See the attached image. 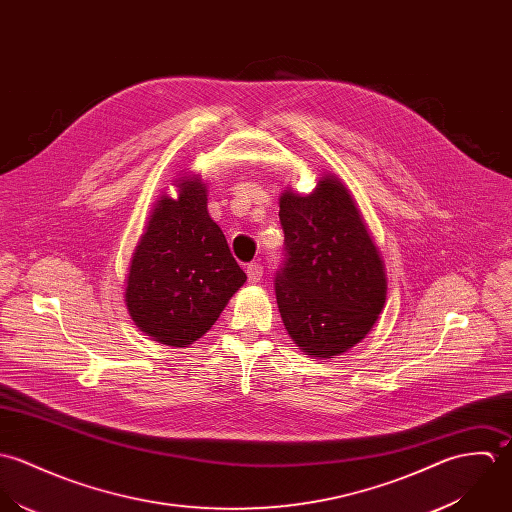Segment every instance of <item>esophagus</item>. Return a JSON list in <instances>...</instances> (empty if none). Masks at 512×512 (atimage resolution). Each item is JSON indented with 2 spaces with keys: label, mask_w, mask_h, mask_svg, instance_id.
<instances>
[{
  "label": "esophagus",
  "mask_w": 512,
  "mask_h": 512,
  "mask_svg": "<svg viewBox=\"0 0 512 512\" xmlns=\"http://www.w3.org/2000/svg\"><path fill=\"white\" fill-rule=\"evenodd\" d=\"M247 279H249V283L257 285L263 279V267L259 263H249L247 265Z\"/></svg>",
  "instance_id": "1"
}]
</instances>
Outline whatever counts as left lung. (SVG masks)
Here are the masks:
<instances>
[{
	"mask_svg": "<svg viewBox=\"0 0 512 512\" xmlns=\"http://www.w3.org/2000/svg\"><path fill=\"white\" fill-rule=\"evenodd\" d=\"M279 207L287 259L275 279L281 318L310 358H336L362 342L384 310L380 249L336 174H322L307 196L283 190Z\"/></svg>",
	"mask_w": 512,
	"mask_h": 512,
	"instance_id": "1",
	"label": "left lung"
}]
</instances>
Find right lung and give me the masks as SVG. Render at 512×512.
I'll list each match as a JSON object with an SVG mask.
<instances>
[{
	"instance_id": "obj_1",
	"label": "right lung",
	"mask_w": 512,
	"mask_h": 512,
	"mask_svg": "<svg viewBox=\"0 0 512 512\" xmlns=\"http://www.w3.org/2000/svg\"><path fill=\"white\" fill-rule=\"evenodd\" d=\"M178 196H160L132 253L124 303L152 340L186 348L219 318L247 275L207 211L198 174L174 178Z\"/></svg>"
}]
</instances>
